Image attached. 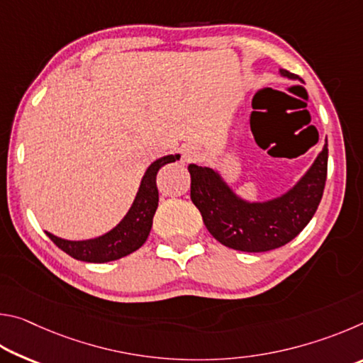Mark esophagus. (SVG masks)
I'll list each match as a JSON object with an SVG mask.
<instances>
[{
    "label": "esophagus",
    "mask_w": 363,
    "mask_h": 363,
    "mask_svg": "<svg viewBox=\"0 0 363 363\" xmlns=\"http://www.w3.org/2000/svg\"><path fill=\"white\" fill-rule=\"evenodd\" d=\"M181 153H182V158L186 160V162H195V160H199L201 155L200 149L195 145H184Z\"/></svg>",
    "instance_id": "esophagus-1"
}]
</instances>
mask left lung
Segmentation results:
<instances>
[{
    "label": "left lung",
    "instance_id": "8db88e82",
    "mask_svg": "<svg viewBox=\"0 0 363 363\" xmlns=\"http://www.w3.org/2000/svg\"><path fill=\"white\" fill-rule=\"evenodd\" d=\"M280 75L299 79L284 69ZM327 167L328 144L325 140L322 152L296 186L277 199L247 201L227 186L218 171L189 164L190 199L219 243L247 253L270 251L291 242L309 224L322 200Z\"/></svg>",
    "mask_w": 363,
    "mask_h": 363
}]
</instances>
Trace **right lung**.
<instances>
[{
  "instance_id": "add662e5",
  "label": "right lung",
  "mask_w": 363,
  "mask_h": 363,
  "mask_svg": "<svg viewBox=\"0 0 363 363\" xmlns=\"http://www.w3.org/2000/svg\"><path fill=\"white\" fill-rule=\"evenodd\" d=\"M179 160V155H167L153 162L147 168L145 174L140 181L130 211L120 220V224L112 230L104 233L101 237L89 238V240H64L52 233L46 232V235L65 251L67 255L84 262H108L120 259L123 256L131 255L139 250L149 237L153 214L158 206V189H157V173L167 163H173Z\"/></svg>"
}]
</instances>
